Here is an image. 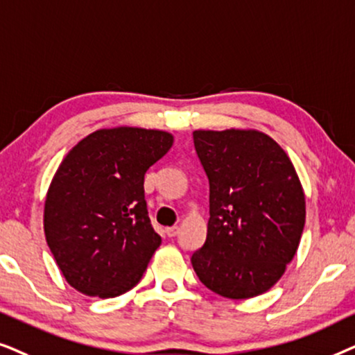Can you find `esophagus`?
<instances>
[{
	"label": "esophagus",
	"instance_id": "esophagus-1",
	"mask_svg": "<svg viewBox=\"0 0 355 355\" xmlns=\"http://www.w3.org/2000/svg\"><path fill=\"white\" fill-rule=\"evenodd\" d=\"M178 232H180V227L178 225H172L165 229V234H167L168 237H175V235H178Z\"/></svg>",
	"mask_w": 355,
	"mask_h": 355
}]
</instances>
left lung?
I'll return each mask as SVG.
<instances>
[{"mask_svg": "<svg viewBox=\"0 0 355 355\" xmlns=\"http://www.w3.org/2000/svg\"><path fill=\"white\" fill-rule=\"evenodd\" d=\"M193 143L209 180L207 235L193 269L222 297H257L281 279L304 232L305 196L294 165L254 130H198Z\"/></svg>", "mask_w": 355, "mask_h": 355, "instance_id": "obj_1", "label": "left lung"}]
</instances>
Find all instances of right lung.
Segmentation results:
<instances>
[{
	"instance_id": "obj_1",
	"label": "right lung",
	"mask_w": 355,
	"mask_h": 355,
	"mask_svg": "<svg viewBox=\"0 0 355 355\" xmlns=\"http://www.w3.org/2000/svg\"><path fill=\"white\" fill-rule=\"evenodd\" d=\"M173 144L159 130L120 126L79 141L46 193V243L64 279L91 297L138 284L162 240L144 200V175Z\"/></svg>"
}]
</instances>
